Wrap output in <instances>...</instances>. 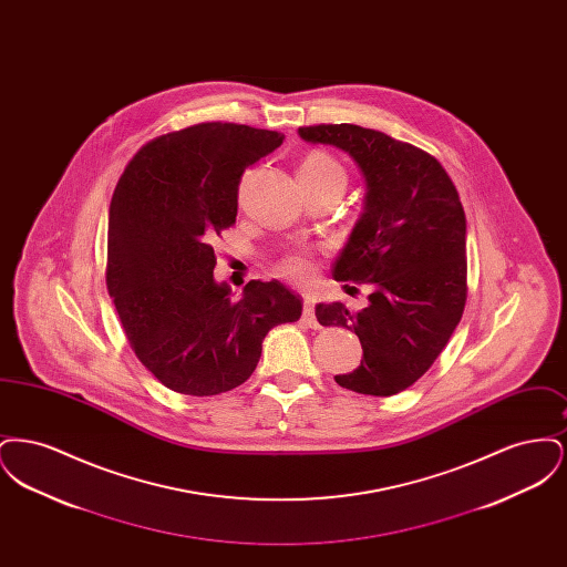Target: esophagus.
<instances>
[{
  "mask_svg": "<svg viewBox=\"0 0 567 567\" xmlns=\"http://www.w3.org/2000/svg\"><path fill=\"white\" fill-rule=\"evenodd\" d=\"M301 321L308 324V327H319V321H317V317H315V301L310 299V297H306L303 299V310H301Z\"/></svg>",
  "mask_w": 567,
  "mask_h": 567,
  "instance_id": "obj_1",
  "label": "esophagus"
}]
</instances>
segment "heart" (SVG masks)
Instances as JSON below:
<instances>
[{
  "mask_svg": "<svg viewBox=\"0 0 567 567\" xmlns=\"http://www.w3.org/2000/svg\"><path fill=\"white\" fill-rule=\"evenodd\" d=\"M297 176H299L301 185H310V187H317V185H344L347 187L344 167L324 151L308 153L299 163ZM315 271H317V266H315L312 257L303 250H293L276 264V274L291 282H297V285L310 282L315 278Z\"/></svg>",
  "mask_w": 567,
  "mask_h": 567,
  "instance_id": "heart-1",
  "label": "heart"
}]
</instances>
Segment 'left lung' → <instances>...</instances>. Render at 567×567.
Instances as JSON below:
<instances>
[{
    "label": "left lung",
    "instance_id": "1",
    "mask_svg": "<svg viewBox=\"0 0 567 567\" xmlns=\"http://www.w3.org/2000/svg\"><path fill=\"white\" fill-rule=\"evenodd\" d=\"M306 142L347 151L365 176V208L333 264L347 293L368 282L363 310L319 303L317 321L357 333L363 359L336 382L389 398L423 377L444 351L467 299L465 213L430 153L359 125L299 127Z\"/></svg>",
    "mask_w": 567,
    "mask_h": 567
}]
</instances>
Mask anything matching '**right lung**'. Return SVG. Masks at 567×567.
I'll list each match as a JSON object with an SVG mask.
<instances>
[{
  "instance_id": "1",
  "label": "right lung",
  "mask_w": 567,
  "mask_h": 567,
  "mask_svg": "<svg viewBox=\"0 0 567 567\" xmlns=\"http://www.w3.org/2000/svg\"><path fill=\"white\" fill-rule=\"evenodd\" d=\"M282 137L197 123L146 142L116 183L109 293L135 357L176 393L208 398L240 386L271 327L301 317V297L278 280H250L238 301L215 280L213 244L236 223L244 169Z\"/></svg>"
}]
</instances>
